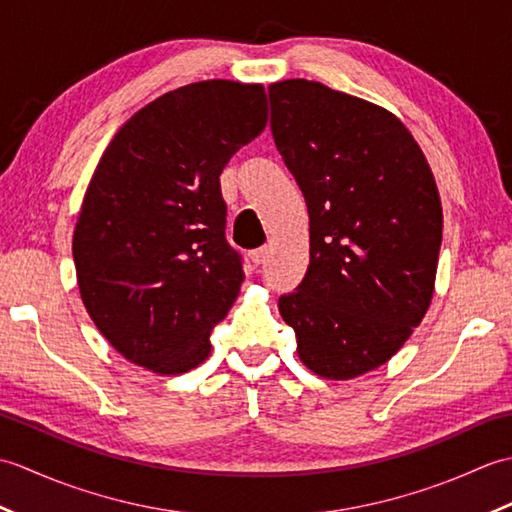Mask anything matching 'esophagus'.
<instances>
[{
	"label": "esophagus",
	"mask_w": 512,
	"mask_h": 512,
	"mask_svg": "<svg viewBox=\"0 0 512 512\" xmlns=\"http://www.w3.org/2000/svg\"><path fill=\"white\" fill-rule=\"evenodd\" d=\"M268 253H270V248H268V246L257 248V250H253V253H250V262H253L255 266L264 264V262H266V257H268Z\"/></svg>",
	"instance_id": "1"
}]
</instances>
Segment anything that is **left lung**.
<instances>
[{"mask_svg":"<svg viewBox=\"0 0 512 512\" xmlns=\"http://www.w3.org/2000/svg\"><path fill=\"white\" fill-rule=\"evenodd\" d=\"M270 127L306 198L310 264L279 312L310 372L350 380L387 363L436 290L442 204L396 114L306 79L270 83Z\"/></svg>","mask_w":512,"mask_h":512,"instance_id":"8db88e82","label":"left lung"}]
</instances>
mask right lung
<instances>
[{
	"mask_svg": "<svg viewBox=\"0 0 512 512\" xmlns=\"http://www.w3.org/2000/svg\"><path fill=\"white\" fill-rule=\"evenodd\" d=\"M268 121L262 83L211 79L158 96L118 129L74 226L90 319L129 363L184 374L239 295L220 173Z\"/></svg>",
	"mask_w": 512,
	"mask_h": 512,
	"instance_id": "1",
	"label": "right lung"
}]
</instances>
